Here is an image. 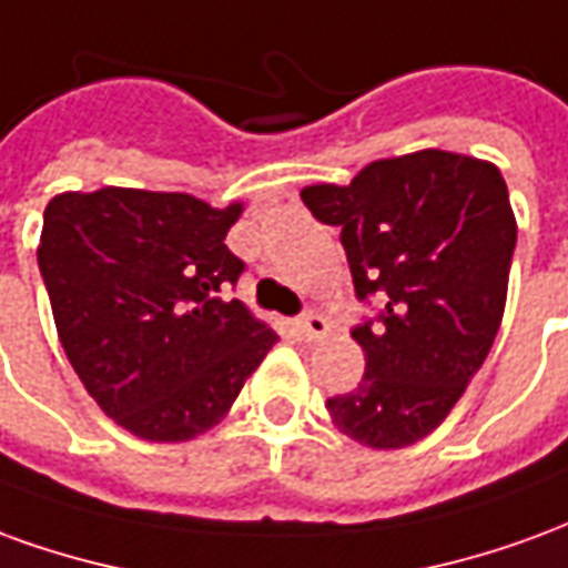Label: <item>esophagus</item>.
I'll use <instances>...</instances> for the list:
<instances>
[{"label":"esophagus","mask_w":568,"mask_h":568,"mask_svg":"<svg viewBox=\"0 0 568 568\" xmlns=\"http://www.w3.org/2000/svg\"><path fill=\"white\" fill-rule=\"evenodd\" d=\"M297 332H301V337H304V341H310V344H313V341H322V337L328 334V322L322 320L320 313H307L304 320L297 322Z\"/></svg>","instance_id":"esophagus-1"}]
</instances>
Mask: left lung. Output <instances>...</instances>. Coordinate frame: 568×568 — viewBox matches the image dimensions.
<instances>
[{"label":"left lung","mask_w":568,"mask_h":568,"mask_svg":"<svg viewBox=\"0 0 568 568\" xmlns=\"http://www.w3.org/2000/svg\"><path fill=\"white\" fill-rule=\"evenodd\" d=\"M307 210L341 227L356 295H381L358 325L365 377L325 402L346 438L402 450L447 419L505 313L517 219L499 166L423 149L362 166L349 185H307Z\"/></svg>","instance_id":"left-lung-1"}]
</instances>
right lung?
I'll return each instance as SVG.
<instances>
[{"instance_id":"add662e5","label":"right lung","mask_w":568,"mask_h":568,"mask_svg":"<svg viewBox=\"0 0 568 568\" xmlns=\"http://www.w3.org/2000/svg\"><path fill=\"white\" fill-rule=\"evenodd\" d=\"M243 203L105 185L44 206L39 271L69 365L105 417L142 440L212 428L280 341L227 285Z\"/></svg>"}]
</instances>
